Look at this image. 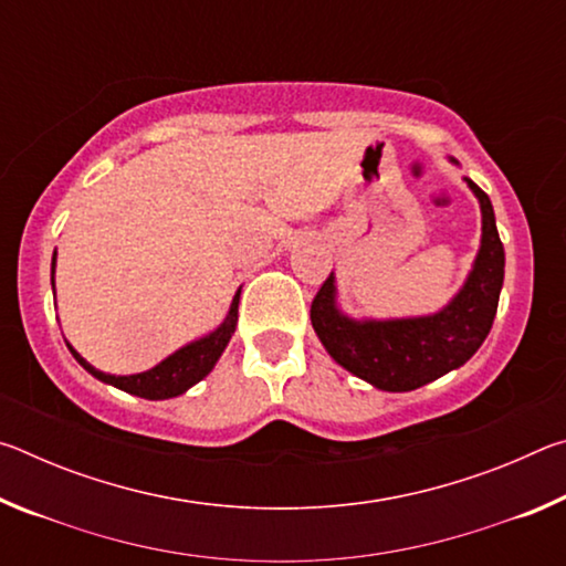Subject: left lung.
Wrapping results in <instances>:
<instances>
[{
    "label": "left lung",
    "mask_w": 566,
    "mask_h": 566,
    "mask_svg": "<svg viewBox=\"0 0 566 566\" xmlns=\"http://www.w3.org/2000/svg\"><path fill=\"white\" fill-rule=\"evenodd\" d=\"M482 205V247L474 270L449 306L432 317L354 322L334 304V274L314 296L310 317L324 349L344 369L385 391H411L472 357L492 329L504 282V247L490 197L467 179Z\"/></svg>",
    "instance_id": "obj_1"
}]
</instances>
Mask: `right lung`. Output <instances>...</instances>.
<instances>
[{"label": "right lung", "instance_id": "obj_1", "mask_svg": "<svg viewBox=\"0 0 566 566\" xmlns=\"http://www.w3.org/2000/svg\"><path fill=\"white\" fill-rule=\"evenodd\" d=\"M52 272H54V260H52ZM237 319H239V292L234 294L232 306H229L227 319L219 324L209 337L191 342L187 347H181L179 352L171 354V357H167L165 361H159L157 367H151L149 371H142V375H129V377L104 375V371L94 369L87 359H82L70 344H66V347H70V352L74 354V359L99 381H107L112 387L129 391V395L145 397V399H169V397L185 395L191 385H197L199 379H205L209 371H212L217 359L222 357L227 342L232 339V334L237 329Z\"/></svg>", "mask_w": 566, "mask_h": 566}]
</instances>
